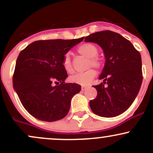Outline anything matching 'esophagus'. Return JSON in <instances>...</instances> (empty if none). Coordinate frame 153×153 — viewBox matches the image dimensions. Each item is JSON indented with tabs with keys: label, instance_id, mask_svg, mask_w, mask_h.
Returning <instances> with one entry per match:
<instances>
[{
	"label": "esophagus",
	"instance_id": "esophagus-1",
	"mask_svg": "<svg viewBox=\"0 0 153 153\" xmlns=\"http://www.w3.org/2000/svg\"><path fill=\"white\" fill-rule=\"evenodd\" d=\"M87 88H88V86H85V85H82V86L81 87V90H82V91H85Z\"/></svg>",
	"mask_w": 153,
	"mask_h": 153
}]
</instances>
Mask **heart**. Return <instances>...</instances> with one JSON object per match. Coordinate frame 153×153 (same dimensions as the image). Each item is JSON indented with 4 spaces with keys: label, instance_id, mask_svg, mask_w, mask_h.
I'll use <instances>...</instances> for the list:
<instances>
[{
    "label": "heart",
    "instance_id": "1",
    "mask_svg": "<svg viewBox=\"0 0 153 153\" xmlns=\"http://www.w3.org/2000/svg\"><path fill=\"white\" fill-rule=\"evenodd\" d=\"M77 51L79 54L85 56L87 58H88V67H96V68H99L101 66V62L99 59L96 56L99 54V50L97 47L94 44L91 43H83L79 45L77 48ZM62 65L64 69L66 72L69 73H72L74 70H73V65L71 62V59L68 54H65L62 59ZM96 75V71L93 68L87 70L86 71L82 72V73H76L71 75L70 77V80L72 82L77 84H80V85H85L90 83L91 80L94 78Z\"/></svg>",
    "mask_w": 153,
    "mask_h": 153
}]
</instances>
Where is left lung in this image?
I'll list each match as a JSON object with an SVG mask.
<instances>
[{
    "label": "left lung",
    "mask_w": 153,
    "mask_h": 153,
    "mask_svg": "<svg viewBox=\"0 0 153 153\" xmlns=\"http://www.w3.org/2000/svg\"><path fill=\"white\" fill-rule=\"evenodd\" d=\"M84 41L98 44L106 59L99 76L103 81L94 85L97 96L89 102L91 110L100 117H117L129 108L140 91L143 82L141 55L129 40L111 31L94 33Z\"/></svg>",
    "instance_id": "8db88e82"
}]
</instances>
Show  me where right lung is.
<instances>
[{"instance_id":"1","label":"right lung","mask_w":153,"mask_h":153,"mask_svg":"<svg viewBox=\"0 0 153 153\" xmlns=\"http://www.w3.org/2000/svg\"><path fill=\"white\" fill-rule=\"evenodd\" d=\"M83 39L36 41L19 53L13 76V88L25 109L35 118L54 122L68 114L72 98L80 92L81 86L65 82L68 73L62 59ZM53 81L60 84L53 85Z\"/></svg>"}]
</instances>
